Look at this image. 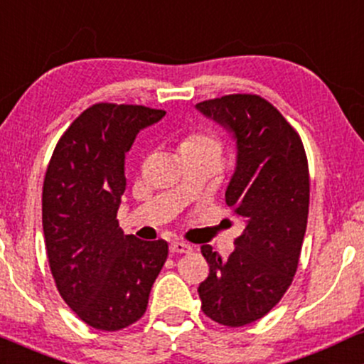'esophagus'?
Segmentation results:
<instances>
[{"instance_id":"34e87169","label":"esophagus","mask_w":364,"mask_h":364,"mask_svg":"<svg viewBox=\"0 0 364 364\" xmlns=\"http://www.w3.org/2000/svg\"><path fill=\"white\" fill-rule=\"evenodd\" d=\"M170 249H171V252H191L193 251V246H191V244H186V242H182V240H173V242L170 244Z\"/></svg>"}]
</instances>
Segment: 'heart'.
<instances>
[{"label":"heart","instance_id":"b5f03b06","mask_svg":"<svg viewBox=\"0 0 364 364\" xmlns=\"http://www.w3.org/2000/svg\"><path fill=\"white\" fill-rule=\"evenodd\" d=\"M222 141L210 130H196L182 141V156H222Z\"/></svg>","mask_w":364,"mask_h":364}]
</instances>
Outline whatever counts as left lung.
<instances>
[{
    "instance_id": "left-lung-1",
    "label": "left lung",
    "mask_w": 364,
    "mask_h": 364,
    "mask_svg": "<svg viewBox=\"0 0 364 364\" xmlns=\"http://www.w3.org/2000/svg\"><path fill=\"white\" fill-rule=\"evenodd\" d=\"M196 108L235 139L225 203L246 223L227 259L201 246L210 264L198 289L201 309L216 323L244 326L270 311L296 275L309 210L308 160L299 134L261 96L228 94Z\"/></svg>"
}]
</instances>
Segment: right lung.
Masks as SVG:
<instances>
[{
  "label": "right lung",
  "instance_id": "right-lung-1",
  "mask_svg": "<svg viewBox=\"0 0 364 364\" xmlns=\"http://www.w3.org/2000/svg\"><path fill=\"white\" fill-rule=\"evenodd\" d=\"M166 112L97 103L60 137L43 186V230L56 289L89 326L115 332L146 313L168 256L166 240H141L118 227L125 153Z\"/></svg>",
  "mask_w": 364,
  "mask_h": 364
}]
</instances>
